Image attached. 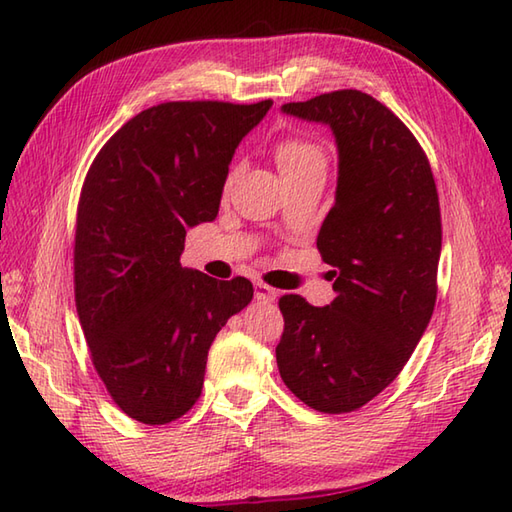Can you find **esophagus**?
<instances>
[{"label": "esophagus", "instance_id": "obj_1", "mask_svg": "<svg viewBox=\"0 0 512 512\" xmlns=\"http://www.w3.org/2000/svg\"><path fill=\"white\" fill-rule=\"evenodd\" d=\"M279 297V292L275 288L266 286L264 281H255V299L259 303H273Z\"/></svg>", "mask_w": 512, "mask_h": 512}]
</instances>
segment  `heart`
<instances>
[{
	"label": "heart",
	"instance_id": "heart-1",
	"mask_svg": "<svg viewBox=\"0 0 512 512\" xmlns=\"http://www.w3.org/2000/svg\"><path fill=\"white\" fill-rule=\"evenodd\" d=\"M275 160L281 171V176H292V173L306 171L312 167H323L328 165L325 160V151L321 145L314 143L308 138H286L281 140L275 149Z\"/></svg>",
	"mask_w": 512,
	"mask_h": 512
}]
</instances>
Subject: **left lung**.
<instances>
[{
    "label": "left lung",
    "mask_w": 512,
    "mask_h": 512,
    "mask_svg": "<svg viewBox=\"0 0 512 512\" xmlns=\"http://www.w3.org/2000/svg\"><path fill=\"white\" fill-rule=\"evenodd\" d=\"M281 112L332 129L336 198L317 237L330 264V306L279 299L281 380L323 413H347L391 385L416 350L438 295L442 222L436 180L400 118L358 90H339Z\"/></svg>",
    "instance_id": "8db88e82"
}]
</instances>
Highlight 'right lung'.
<instances>
[{
  "label": "right lung",
  "instance_id": "obj_1",
  "mask_svg": "<svg viewBox=\"0 0 512 512\" xmlns=\"http://www.w3.org/2000/svg\"><path fill=\"white\" fill-rule=\"evenodd\" d=\"M273 101H173L136 114L85 176L74 299L94 369L129 418L167 424L202 394L209 347L253 299L244 277L182 268L184 237L213 222L233 154Z\"/></svg>",
  "mask_w": 512,
  "mask_h": 512
}]
</instances>
